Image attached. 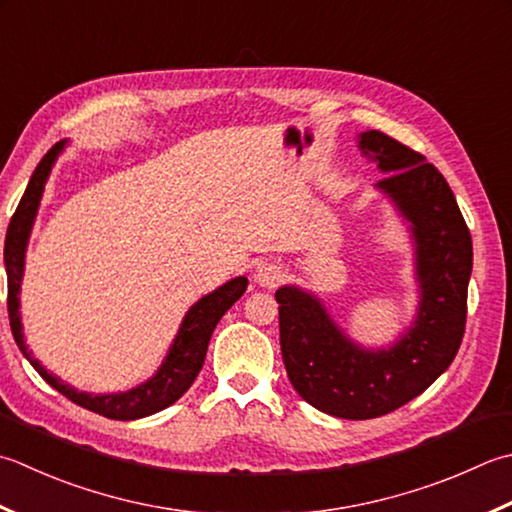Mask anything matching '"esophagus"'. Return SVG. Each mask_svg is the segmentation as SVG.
Returning <instances> with one entry per match:
<instances>
[{"mask_svg": "<svg viewBox=\"0 0 512 512\" xmlns=\"http://www.w3.org/2000/svg\"><path fill=\"white\" fill-rule=\"evenodd\" d=\"M284 277V266L277 262H264L255 270V282L264 288H275Z\"/></svg>", "mask_w": 512, "mask_h": 512, "instance_id": "1", "label": "esophagus"}]
</instances>
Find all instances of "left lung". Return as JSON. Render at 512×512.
Returning a JSON list of instances; mask_svg holds the SVG:
<instances>
[{
	"label": "left lung",
	"instance_id": "8db88e82",
	"mask_svg": "<svg viewBox=\"0 0 512 512\" xmlns=\"http://www.w3.org/2000/svg\"><path fill=\"white\" fill-rule=\"evenodd\" d=\"M357 146L386 175L375 188L413 239V324L390 346L366 348L310 290L282 286L275 299L284 366L299 397L326 415L373 419L422 395L453 364L466 326L473 242L453 190L424 155L379 130L359 133Z\"/></svg>",
	"mask_w": 512,
	"mask_h": 512
}]
</instances>
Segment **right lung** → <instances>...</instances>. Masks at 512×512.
I'll use <instances>...</instances> for the list:
<instances>
[{
  "mask_svg": "<svg viewBox=\"0 0 512 512\" xmlns=\"http://www.w3.org/2000/svg\"><path fill=\"white\" fill-rule=\"evenodd\" d=\"M66 144H68L66 139L57 142L42 157V162L37 164L35 173L26 186L22 202H19L6 230L4 264H6V275H8L10 330H13L15 342L30 362V366L42 375L46 384L59 390V393L68 397L70 402H75L77 406H82L86 410H93V413H99L108 419H119V422L142 419V417L159 413V410L168 408L170 404H175L177 399L190 388V384L195 382V377L204 366L210 335H213L215 326L219 324V319L224 317L226 310L246 293L248 279L235 277L230 279V282L215 288L213 293L197 299V302L188 308L182 324H179L177 335L168 348L162 366L155 370L153 377H148L142 384H137L128 390H119V393L93 395V393H86V390H77L75 386L62 382L57 375L48 373V370L42 366V362L33 355V350L28 348L24 339L22 313H19V293H22L30 230H33L39 204H42V195L50 177V170H53L57 157L62 155Z\"/></svg>",
  "mask_w": 512,
  "mask_h": 512,
  "instance_id": "right-lung-1",
  "label": "right lung"
}]
</instances>
